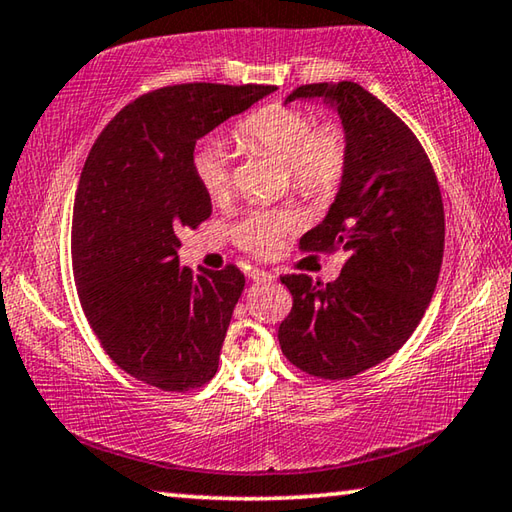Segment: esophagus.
I'll return each mask as SVG.
<instances>
[{
  "label": "esophagus",
  "instance_id": "34e87169",
  "mask_svg": "<svg viewBox=\"0 0 512 512\" xmlns=\"http://www.w3.org/2000/svg\"><path fill=\"white\" fill-rule=\"evenodd\" d=\"M248 277L253 282H268V280H273V275L268 273V271H262V268H253V271L248 273Z\"/></svg>",
  "mask_w": 512,
  "mask_h": 512
}]
</instances>
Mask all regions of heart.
Returning a JSON list of instances; mask_svg holds the SVG:
<instances>
[{"label": "heart", "instance_id": "1", "mask_svg": "<svg viewBox=\"0 0 512 512\" xmlns=\"http://www.w3.org/2000/svg\"><path fill=\"white\" fill-rule=\"evenodd\" d=\"M237 142L248 151H264L287 164L289 183L300 196L325 201L339 192L350 167V135L341 121L320 124L314 112L300 106H266L250 112L235 128ZM196 183L212 201L232 194L235 178L228 151L219 142H203L192 155ZM296 228V216L277 210H255L241 219L232 237L255 257H271L284 235Z\"/></svg>", "mask_w": 512, "mask_h": 512}]
</instances>
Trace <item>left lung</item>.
Here are the masks:
<instances>
[{
    "label": "left lung",
    "mask_w": 512,
    "mask_h": 512,
    "mask_svg": "<svg viewBox=\"0 0 512 512\" xmlns=\"http://www.w3.org/2000/svg\"><path fill=\"white\" fill-rule=\"evenodd\" d=\"M325 97L350 135V167L302 253L348 259L334 282L282 275L293 307L277 329L293 366L318 379H350L409 341L436 291L445 207L436 171L415 133L359 83H309L293 99Z\"/></svg>",
    "instance_id": "left-lung-1"
}]
</instances>
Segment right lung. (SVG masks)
Masks as SVG:
<instances>
[{"mask_svg": "<svg viewBox=\"0 0 512 512\" xmlns=\"http://www.w3.org/2000/svg\"><path fill=\"white\" fill-rule=\"evenodd\" d=\"M273 90H151L110 119L83 164L72 216L76 291L101 348L142 384L187 393L216 375L246 277L235 264L201 275L178 266V232L212 214L192 155L196 140Z\"/></svg>", "mask_w": 512, "mask_h": 512, "instance_id": "add662e5", "label": "right lung"}]
</instances>
